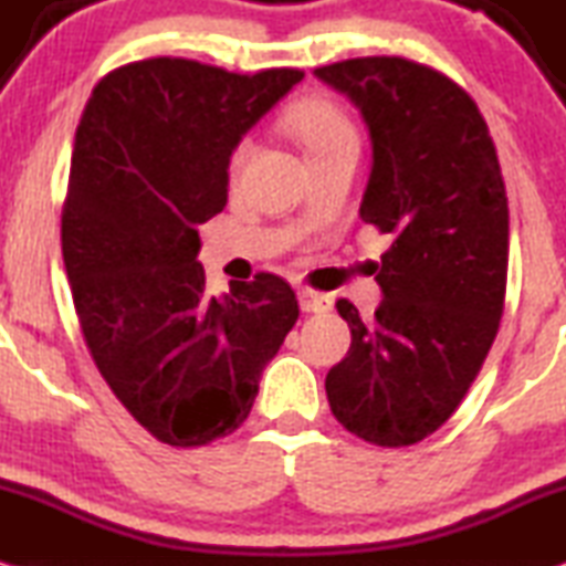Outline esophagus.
<instances>
[{
	"instance_id": "34e87169",
	"label": "esophagus",
	"mask_w": 566,
	"mask_h": 566,
	"mask_svg": "<svg viewBox=\"0 0 566 566\" xmlns=\"http://www.w3.org/2000/svg\"><path fill=\"white\" fill-rule=\"evenodd\" d=\"M298 307H302V312H307V315H321V312H328L334 307V302L328 296L315 294V291L302 289L298 291Z\"/></svg>"
}]
</instances>
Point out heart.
<instances>
[{"instance_id": "obj_1", "label": "heart", "mask_w": 566, "mask_h": 566, "mask_svg": "<svg viewBox=\"0 0 566 566\" xmlns=\"http://www.w3.org/2000/svg\"><path fill=\"white\" fill-rule=\"evenodd\" d=\"M283 129L289 132L291 137L302 145L307 161L312 158L328 156L344 145H357V132L352 122L347 118L334 99L328 97H304L298 103L291 105L289 111L283 113ZM251 156V143L243 139L238 143V148L232 150L230 169L232 175L243 169V164L249 161Z\"/></svg>"}]
</instances>
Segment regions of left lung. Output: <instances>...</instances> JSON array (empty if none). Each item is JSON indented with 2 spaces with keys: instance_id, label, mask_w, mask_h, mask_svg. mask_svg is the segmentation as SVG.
<instances>
[{
  "instance_id": "1",
  "label": "left lung",
  "mask_w": 566,
  "mask_h": 566,
  "mask_svg": "<svg viewBox=\"0 0 566 566\" xmlns=\"http://www.w3.org/2000/svg\"><path fill=\"white\" fill-rule=\"evenodd\" d=\"M315 76L360 111L370 175L360 219L391 232L370 321L347 298L352 347L325 376L331 410L381 448L421 442L453 416L493 347L509 270V201L480 108L405 57H355Z\"/></svg>"
}]
</instances>
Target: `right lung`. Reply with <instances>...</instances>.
Here are the masks:
<instances>
[{
	"label": "right lung",
	"mask_w": 566,
	"mask_h": 566,
	"mask_svg": "<svg viewBox=\"0 0 566 566\" xmlns=\"http://www.w3.org/2000/svg\"><path fill=\"white\" fill-rule=\"evenodd\" d=\"M302 78L139 60L92 90L76 126L60 230L73 307L113 395L171 448L241 427L298 317L270 272L206 296L196 228L228 203L245 132Z\"/></svg>",
	"instance_id": "obj_1"
}]
</instances>
